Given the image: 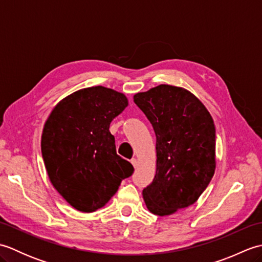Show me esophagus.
I'll use <instances>...</instances> for the list:
<instances>
[{"label":"esophagus","mask_w":262,"mask_h":262,"mask_svg":"<svg viewBox=\"0 0 262 262\" xmlns=\"http://www.w3.org/2000/svg\"><path fill=\"white\" fill-rule=\"evenodd\" d=\"M130 162H132V164H133V166H134V168H137L138 162H137V160H136V159H132V160H130Z\"/></svg>","instance_id":"obj_1"}]
</instances>
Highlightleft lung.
<instances>
[{
    "label": "left lung",
    "instance_id": "1",
    "mask_svg": "<svg viewBox=\"0 0 262 262\" xmlns=\"http://www.w3.org/2000/svg\"><path fill=\"white\" fill-rule=\"evenodd\" d=\"M134 102L157 136V173L143 189L144 202L154 215H171L196 203L214 176V121L182 88L161 84L136 93Z\"/></svg>",
    "mask_w": 262,
    "mask_h": 262
}]
</instances>
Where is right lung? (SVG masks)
Listing matches in <instances>:
<instances>
[{"label": "right lung", "mask_w": 262, "mask_h": 262, "mask_svg": "<svg viewBox=\"0 0 262 262\" xmlns=\"http://www.w3.org/2000/svg\"><path fill=\"white\" fill-rule=\"evenodd\" d=\"M128 105L125 94L104 86L82 89L49 115L41 154L52 185L72 207L91 213L103 207L134 172L116 152L110 122Z\"/></svg>", "instance_id": "right-lung-1"}]
</instances>
